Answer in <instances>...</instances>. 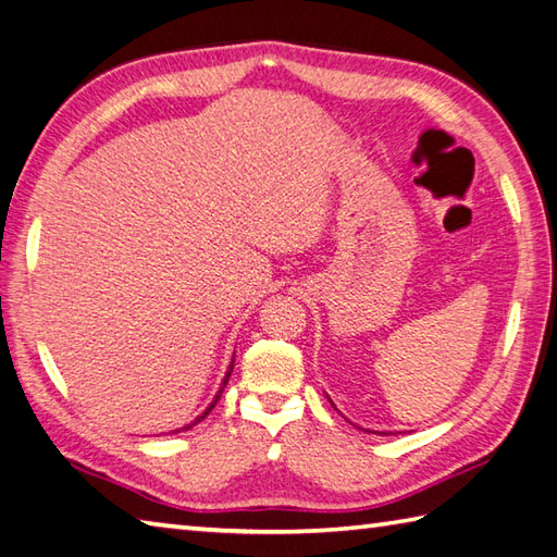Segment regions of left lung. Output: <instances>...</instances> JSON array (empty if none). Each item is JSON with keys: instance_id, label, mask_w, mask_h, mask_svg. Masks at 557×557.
Here are the masks:
<instances>
[{"instance_id": "left-lung-1", "label": "left lung", "mask_w": 557, "mask_h": 557, "mask_svg": "<svg viewBox=\"0 0 557 557\" xmlns=\"http://www.w3.org/2000/svg\"><path fill=\"white\" fill-rule=\"evenodd\" d=\"M330 404H332V400H330ZM332 406H334V404H332Z\"/></svg>"}]
</instances>
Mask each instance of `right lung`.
I'll list each match as a JSON object with an SVG mask.
<instances>
[{
	"instance_id": "obj_1",
	"label": "right lung",
	"mask_w": 557,
	"mask_h": 557,
	"mask_svg": "<svg viewBox=\"0 0 557 557\" xmlns=\"http://www.w3.org/2000/svg\"><path fill=\"white\" fill-rule=\"evenodd\" d=\"M232 368H235V358H232V363H230V368H227V372H225V380H223V386H220V389H218V394H215V398H213V404L209 406V408H206L203 412H201V416L197 418V420H194V422H189V424H185V426H180V430H189V426H194V424H197V422H201L206 416H209V412L215 408V404H218V398H220V394H223V389H225V384H227V380H230V374H232ZM180 430H175V432H180Z\"/></svg>"
}]
</instances>
